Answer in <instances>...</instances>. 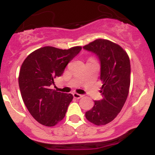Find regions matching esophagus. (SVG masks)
<instances>
[{
  "label": "esophagus",
  "mask_w": 155,
  "mask_h": 155,
  "mask_svg": "<svg viewBox=\"0 0 155 155\" xmlns=\"http://www.w3.org/2000/svg\"><path fill=\"white\" fill-rule=\"evenodd\" d=\"M73 96H74V98H77V99H79V98H82V97H83V95H82V94H78V93L74 92V93H73Z\"/></svg>",
  "instance_id": "34e87169"
}]
</instances>
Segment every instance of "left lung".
I'll return each mask as SVG.
<instances>
[{
	"mask_svg": "<svg viewBox=\"0 0 155 155\" xmlns=\"http://www.w3.org/2000/svg\"><path fill=\"white\" fill-rule=\"evenodd\" d=\"M95 53L101 63L102 98L85 113L91 124L102 126L116 118L128 96L130 84V62L127 52L115 42L98 39L83 46Z\"/></svg>",
	"mask_w": 155,
	"mask_h": 155,
	"instance_id": "8db88e82",
	"label": "left lung"
}]
</instances>
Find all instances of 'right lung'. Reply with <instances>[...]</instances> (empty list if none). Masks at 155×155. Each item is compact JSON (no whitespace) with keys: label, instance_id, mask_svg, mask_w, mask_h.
<instances>
[{"label":"right lung","instance_id":"1","mask_svg":"<svg viewBox=\"0 0 155 155\" xmlns=\"http://www.w3.org/2000/svg\"><path fill=\"white\" fill-rule=\"evenodd\" d=\"M81 50V46L68 50L44 46L30 53L21 64L18 84L23 102L32 117L42 125L53 127L64 118L73 95L50 87Z\"/></svg>","mask_w":155,"mask_h":155}]
</instances>
